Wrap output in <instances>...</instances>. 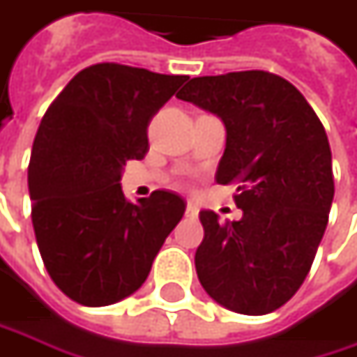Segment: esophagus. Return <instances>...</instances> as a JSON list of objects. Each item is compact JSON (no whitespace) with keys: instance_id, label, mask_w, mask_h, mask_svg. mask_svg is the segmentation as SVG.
I'll return each mask as SVG.
<instances>
[{"instance_id":"esophagus-1","label":"esophagus","mask_w":357,"mask_h":357,"mask_svg":"<svg viewBox=\"0 0 357 357\" xmlns=\"http://www.w3.org/2000/svg\"><path fill=\"white\" fill-rule=\"evenodd\" d=\"M185 216H190V218L198 216V206H196L194 202H188V204H185Z\"/></svg>"}]
</instances>
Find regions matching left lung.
I'll use <instances>...</instances> for the list:
<instances>
[{
    "label": "left lung",
    "mask_w": 357,
    "mask_h": 357,
    "mask_svg": "<svg viewBox=\"0 0 357 357\" xmlns=\"http://www.w3.org/2000/svg\"><path fill=\"white\" fill-rule=\"evenodd\" d=\"M216 114L227 149L214 179L235 183L241 220L200 212L196 274L218 305L268 314L303 286L335 194L327 132L305 96L268 71L194 77L178 93Z\"/></svg>",
    "instance_id": "left-lung-1"
}]
</instances>
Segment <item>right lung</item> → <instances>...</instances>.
Masks as SVG:
<instances>
[{
    "label": "right lung",
    "mask_w": 357,
    "mask_h": 357,
    "mask_svg": "<svg viewBox=\"0 0 357 357\" xmlns=\"http://www.w3.org/2000/svg\"><path fill=\"white\" fill-rule=\"evenodd\" d=\"M183 82L188 75L98 63L40 120L28 165L34 235L52 282L83 307L137 292L183 216L174 192L155 190L132 204L120 188L126 161L149 151L151 118Z\"/></svg>",
    "instance_id": "add662e5"
}]
</instances>
